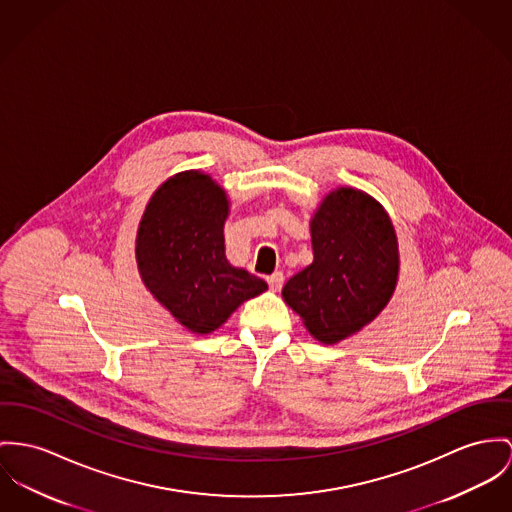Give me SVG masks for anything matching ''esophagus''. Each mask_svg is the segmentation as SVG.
I'll list each match as a JSON object with an SVG mask.
<instances>
[{
  "label": "esophagus",
  "instance_id": "1",
  "mask_svg": "<svg viewBox=\"0 0 512 512\" xmlns=\"http://www.w3.org/2000/svg\"><path fill=\"white\" fill-rule=\"evenodd\" d=\"M267 282H269L271 290H275V292H278V290L282 288V282H284V275L276 271V273H273V275L267 276Z\"/></svg>",
  "mask_w": 512,
  "mask_h": 512
}]
</instances>
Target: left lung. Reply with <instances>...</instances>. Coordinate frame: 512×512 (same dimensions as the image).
Segmentation results:
<instances>
[{"label":"left lung","instance_id":"left-lung-1","mask_svg":"<svg viewBox=\"0 0 512 512\" xmlns=\"http://www.w3.org/2000/svg\"><path fill=\"white\" fill-rule=\"evenodd\" d=\"M314 261L292 276L284 302L323 345L353 337L394 296L399 245L386 208L354 187H337L310 220Z\"/></svg>","mask_w":512,"mask_h":512}]
</instances>
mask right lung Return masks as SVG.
<instances>
[{
    "label": "right lung",
    "mask_w": 512,
    "mask_h": 512,
    "mask_svg": "<svg viewBox=\"0 0 512 512\" xmlns=\"http://www.w3.org/2000/svg\"><path fill=\"white\" fill-rule=\"evenodd\" d=\"M228 214V193L208 173L189 169L159 185L138 224L134 251L144 286L197 335L216 331L267 290L265 280L226 259Z\"/></svg>",
    "instance_id": "right-lung-1"
}]
</instances>
